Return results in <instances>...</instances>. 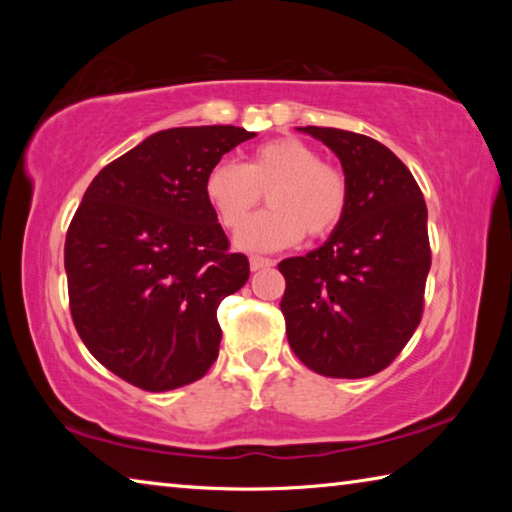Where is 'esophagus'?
I'll return each mask as SVG.
<instances>
[{"instance_id":"34e87169","label":"esophagus","mask_w":512,"mask_h":512,"mask_svg":"<svg viewBox=\"0 0 512 512\" xmlns=\"http://www.w3.org/2000/svg\"><path fill=\"white\" fill-rule=\"evenodd\" d=\"M273 264H275L273 259H268V257H259V255L250 257V268H253V271H264V268H271Z\"/></svg>"}]
</instances>
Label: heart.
<instances>
[{"mask_svg":"<svg viewBox=\"0 0 512 512\" xmlns=\"http://www.w3.org/2000/svg\"><path fill=\"white\" fill-rule=\"evenodd\" d=\"M266 191L272 205L247 220ZM205 198L223 228L239 230L244 250H277L307 237L320 239L336 230L348 210V180L334 164L296 137L259 144L246 164L223 160L207 171Z\"/></svg>","mask_w":512,"mask_h":512,"instance_id":"1","label":"heart"}]
</instances>
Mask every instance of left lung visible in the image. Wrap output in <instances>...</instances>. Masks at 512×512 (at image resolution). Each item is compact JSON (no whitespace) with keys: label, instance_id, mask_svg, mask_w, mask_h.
<instances>
[{"label":"left lung","instance_id":"obj_1","mask_svg":"<svg viewBox=\"0 0 512 512\" xmlns=\"http://www.w3.org/2000/svg\"><path fill=\"white\" fill-rule=\"evenodd\" d=\"M334 151L348 210L323 246L280 262V309L296 357L318 375L361 379L384 370L420 325L431 266L427 203L411 171L372 137L300 128Z\"/></svg>","mask_w":512,"mask_h":512}]
</instances>
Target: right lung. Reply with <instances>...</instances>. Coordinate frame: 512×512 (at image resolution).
<instances>
[{"label":"right lung","instance_id":"add662e5","mask_svg":"<svg viewBox=\"0 0 512 512\" xmlns=\"http://www.w3.org/2000/svg\"><path fill=\"white\" fill-rule=\"evenodd\" d=\"M237 126L153 133L103 167L69 223L65 273L76 332L101 366L142 391L201 379L219 357L221 300L248 282V257L205 198Z\"/></svg>","mask_w":512,"mask_h":512}]
</instances>
